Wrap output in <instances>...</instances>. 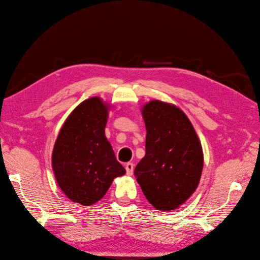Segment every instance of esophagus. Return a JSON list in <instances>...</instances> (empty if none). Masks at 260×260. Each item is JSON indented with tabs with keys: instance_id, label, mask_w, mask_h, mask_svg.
I'll use <instances>...</instances> for the list:
<instances>
[{
	"instance_id": "obj_1",
	"label": "esophagus",
	"mask_w": 260,
	"mask_h": 260,
	"mask_svg": "<svg viewBox=\"0 0 260 260\" xmlns=\"http://www.w3.org/2000/svg\"><path fill=\"white\" fill-rule=\"evenodd\" d=\"M134 164L133 162H127L126 165H125V170H126V174L128 175V176H132L133 175V173H134Z\"/></svg>"
}]
</instances>
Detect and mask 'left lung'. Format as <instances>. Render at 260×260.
<instances>
[{
  "label": "left lung",
  "mask_w": 260,
  "mask_h": 260,
  "mask_svg": "<svg viewBox=\"0 0 260 260\" xmlns=\"http://www.w3.org/2000/svg\"><path fill=\"white\" fill-rule=\"evenodd\" d=\"M146 154L135 175L155 209L170 212L186 202L199 186L204 153L193 125L173 104L153 100L142 108Z\"/></svg>",
  "instance_id": "left-lung-1"
}]
</instances>
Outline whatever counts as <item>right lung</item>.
Wrapping results in <instances>:
<instances>
[{
    "label": "right lung",
    "instance_id": "obj_1",
    "mask_svg": "<svg viewBox=\"0 0 260 260\" xmlns=\"http://www.w3.org/2000/svg\"><path fill=\"white\" fill-rule=\"evenodd\" d=\"M110 108L99 96L85 100L68 116L54 143L55 180L68 199L82 206L99 202L125 174L105 136Z\"/></svg>",
    "mask_w": 260,
    "mask_h": 260
}]
</instances>
